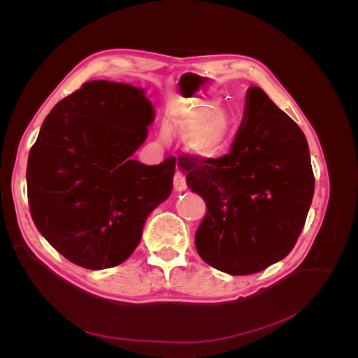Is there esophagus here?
Segmentation results:
<instances>
[{
  "label": "esophagus",
  "mask_w": 358,
  "mask_h": 358,
  "mask_svg": "<svg viewBox=\"0 0 358 358\" xmlns=\"http://www.w3.org/2000/svg\"><path fill=\"white\" fill-rule=\"evenodd\" d=\"M173 187H175V189L178 191V192H183V191H187V180H185V176L182 175L180 171H176V175H175V178H173Z\"/></svg>",
  "instance_id": "obj_1"
}]
</instances>
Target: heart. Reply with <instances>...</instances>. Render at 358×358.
<instances>
[{
  "label": "heart",
  "mask_w": 358,
  "mask_h": 358,
  "mask_svg": "<svg viewBox=\"0 0 358 358\" xmlns=\"http://www.w3.org/2000/svg\"><path fill=\"white\" fill-rule=\"evenodd\" d=\"M173 125L182 134H188L187 145L191 154L201 159L222 157L231 143L229 121L222 112L212 110V106L200 104L180 112ZM162 136H169V128H162Z\"/></svg>",
  "instance_id": "1"
}]
</instances>
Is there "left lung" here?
<instances>
[{"label": "left lung", "instance_id": "obj_1", "mask_svg": "<svg viewBox=\"0 0 358 358\" xmlns=\"http://www.w3.org/2000/svg\"><path fill=\"white\" fill-rule=\"evenodd\" d=\"M187 183L206 201L199 255L229 275L262 272L285 258L306 222L315 178L299 125L251 86L230 154L182 155Z\"/></svg>", "mask_w": 358, "mask_h": 358}]
</instances>
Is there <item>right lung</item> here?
Returning a JSON list of instances; mask_svg holds the SVG:
<instances>
[{"label": "right lung", "mask_w": 358, "mask_h": 358, "mask_svg": "<svg viewBox=\"0 0 358 358\" xmlns=\"http://www.w3.org/2000/svg\"><path fill=\"white\" fill-rule=\"evenodd\" d=\"M154 119L143 88L109 80L83 83L46 116L28 157L29 212L71 263H124L150 212L169 199L176 158L158 166L133 159Z\"/></svg>", "instance_id": "obj_1"}]
</instances>
